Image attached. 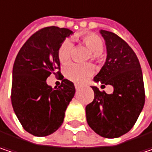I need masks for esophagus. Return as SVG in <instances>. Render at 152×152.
Instances as JSON below:
<instances>
[{
    "label": "esophagus",
    "mask_w": 152,
    "mask_h": 152,
    "mask_svg": "<svg viewBox=\"0 0 152 152\" xmlns=\"http://www.w3.org/2000/svg\"><path fill=\"white\" fill-rule=\"evenodd\" d=\"M75 89L78 91V90H80V86H79V85H77V84H75Z\"/></svg>",
    "instance_id": "esophagus-1"
}]
</instances>
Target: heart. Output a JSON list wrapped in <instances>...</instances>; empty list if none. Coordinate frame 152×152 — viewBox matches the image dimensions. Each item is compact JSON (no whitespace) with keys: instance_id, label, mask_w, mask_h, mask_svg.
<instances>
[{"instance_id":"heart-1","label":"heart","mask_w":152,"mask_h":152,"mask_svg":"<svg viewBox=\"0 0 152 152\" xmlns=\"http://www.w3.org/2000/svg\"><path fill=\"white\" fill-rule=\"evenodd\" d=\"M81 42L89 49L91 52L90 56L93 60L99 61L103 59L101 52L104 49V41L102 38L95 34L89 33L82 35L80 37ZM72 49V44L70 40H65L58 50V58L60 63L65 64L70 60L71 53ZM94 72V68L91 64H76L71 63L67 65L64 73L67 79L76 83H82L86 81L88 77H90Z\"/></svg>"}]
</instances>
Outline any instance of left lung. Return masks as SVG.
I'll use <instances>...</instances> for the list:
<instances>
[{"label": "left lung", "mask_w": 152, "mask_h": 152, "mask_svg": "<svg viewBox=\"0 0 152 152\" xmlns=\"http://www.w3.org/2000/svg\"><path fill=\"white\" fill-rule=\"evenodd\" d=\"M106 47V60L95 82L113 86L107 94L92 86L94 99L86 105L89 126L99 136L115 138L127 133L135 125L145 100L141 66L132 48L114 33L100 30Z\"/></svg>", "instance_id": "obj_1"}]
</instances>
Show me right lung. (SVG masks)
<instances>
[{
  "label": "right lung",
  "mask_w": 152,
  "mask_h": 152,
  "mask_svg": "<svg viewBox=\"0 0 152 152\" xmlns=\"http://www.w3.org/2000/svg\"><path fill=\"white\" fill-rule=\"evenodd\" d=\"M72 34L67 28L44 27L27 39L15 60L12 105L23 128L36 137L48 136L59 129L75 94L73 83L66 79L55 89L47 84L51 73L60 74L58 50Z\"/></svg>",
  "instance_id": "obj_1"
}]
</instances>
